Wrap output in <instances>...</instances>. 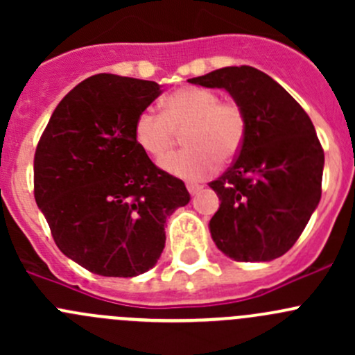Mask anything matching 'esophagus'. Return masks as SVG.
Masks as SVG:
<instances>
[{"instance_id":"1","label":"esophagus","mask_w":355,"mask_h":355,"mask_svg":"<svg viewBox=\"0 0 355 355\" xmlns=\"http://www.w3.org/2000/svg\"><path fill=\"white\" fill-rule=\"evenodd\" d=\"M200 189H202V185H199V184H192V182H189V184H187V191L191 192V196L198 194Z\"/></svg>"}]
</instances>
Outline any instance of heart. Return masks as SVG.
<instances>
[{
	"instance_id": "obj_1",
	"label": "heart",
	"mask_w": 355,
	"mask_h": 355,
	"mask_svg": "<svg viewBox=\"0 0 355 355\" xmlns=\"http://www.w3.org/2000/svg\"><path fill=\"white\" fill-rule=\"evenodd\" d=\"M184 134L185 149L161 161L175 177L200 180L220 163H230L245 142L247 118L235 101H220L211 89L180 87L166 96L163 113L144 110L134 123L139 148L161 159L177 146Z\"/></svg>"
}]
</instances>
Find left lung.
Masks as SVG:
<instances>
[{
	"instance_id": "left-lung-1",
	"label": "left lung",
	"mask_w": 355,
	"mask_h": 355,
	"mask_svg": "<svg viewBox=\"0 0 355 355\" xmlns=\"http://www.w3.org/2000/svg\"><path fill=\"white\" fill-rule=\"evenodd\" d=\"M189 82L225 89L247 118L241 153L209 184L221 200L209 221L214 244L225 256L245 263L284 256L321 199L324 153L313 121L257 68L225 67Z\"/></svg>"
}]
</instances>
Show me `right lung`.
<instances>
[{
    "label": "right lung",
    "instance_id": "obj_1",
    "mask_svg": "<svg viewBox=\"0 0 355 355\" xmlns=\"http://www.w3.org/2000/svg\"><path fill=\"white\" fill-rule=\"evenodd\" d=\"M159 84L98 73L60 101L34 156V196L58 249L91 273H146L164 249L166 218L191 200L134 137Z\"/></svg>",
    "mask_w": 355,
    "mask_h": 355
}]
</instances>
